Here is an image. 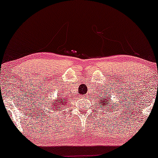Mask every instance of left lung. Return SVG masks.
<instances>
[{"mask_svg":"<svg viewBox=\"0 0 158 158\" xmlns=\"http://www.w3.org/2000/svg\"><path fill=\"white\" fill-rule=\"evenodd\" d=\"M110 97H111V96H110ZM109 98H110L109 97H105V96H104V98H102V100L99 99V101H98V106H99V104H102V107H103L104 108V107H107L108 108H109L110 106L107 105V104H109V103H108V102H107ZM109 102H110V101H109ZM112 107H113V106H112ZM111 109H112V108H111Z\"/></svg>","mask_w":158,"mask_h":158,"instance_id":"left-lung-1","label":"left lung"}]
</instances>
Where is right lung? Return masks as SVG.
<instances>
[{
	"mask_svg": "<svg viewBox=\"0 0 158 158\" xmlns=\"http://www.w3.org/2000/svg\"><path fill=\"white\" fill-rule=\"evenodd\" d=\"M67 99H65V98H64L63 100L62 99V98H60V100H57V101H55V102H56V103H53V102H51L50 105H48V107H50V111L52 109L54 110H59V111H60V109H56V108H60V107H62L63 106H65L66 104V101ZM55 108V109H54V108Z\"/></svg>",
	"mask_w": 158,
	"mask_h": 158,
	"instance_id": "add662e5",
	"label": "right lung"
}]
</instances>
